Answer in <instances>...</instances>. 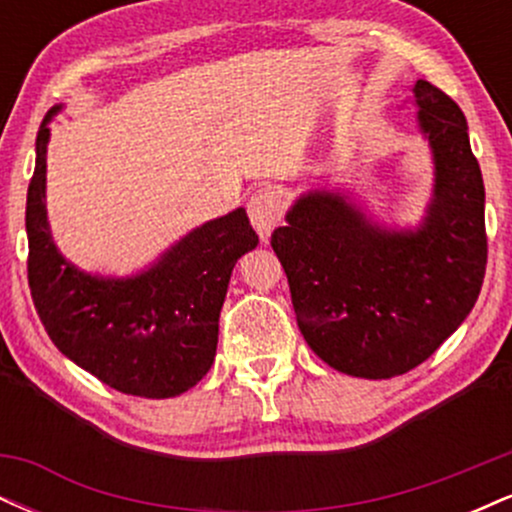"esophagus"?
I'll use <instances>...</instances> for the list:
<instances>
[{
	"label": "esophagus",
	"instance_id": "esophagus-1",
	"mask_svg": "<svg viewBox=\"0 0 512 512\" xmlns=\"http://www.w3.org/2000/svg\"><path fill=\"white\" fill-rule=\"evenodd\" d=\"M281 211H284V199L274 187H260L257 192H252L248 199V216L252 228L260 233L262 240L272 236V231L279 226Z\"/></svg>",
	"mask_w": 512,
	"mask_h": 512
}]
</instances>
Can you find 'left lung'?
Instances as JSON below:
<instances>
[{
    "label": "left lung",
    "mask_w": 512,
    "mask_h": 512,
    "mask_svg": "<svg viewBox=\"0 0 512 512\" xmlns=\"http://www.w3.org/2000/svg\"><path fill=\"white\" fill-rule=\"evenodd\" d=\"M436 192L414 233L373 226L332 192L293 204L272 248L305 342L327 366L383 380L424 363L477 303L486 272L484 180L460 105L414 84Z\"/></svg>",
    "instance_id": "left-lung-1"
}]
</instances>
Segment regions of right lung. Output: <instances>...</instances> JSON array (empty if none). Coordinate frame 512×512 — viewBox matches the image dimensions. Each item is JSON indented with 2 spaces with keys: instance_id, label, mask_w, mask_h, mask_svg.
Listing matches in <instances>:
<instances>
[{
  "instance_id": "add662e5",
  "label": "right lung",
  "mask_w": 512,
  "mask_h": 512,
  "mask_svg": "<svg viewBox=\"0 0 512 512\" xmlns=\"http://www.w3.org/2000/svg\"><path fill=\"white\" fill-rule=\"evenodd\" d=\"M35 139L26 199L28 286L52 344L117 392L175 397L207 375L219 315L238 257L257 245L245 209L214 219L173 245L149 272L98 279L74 269L52 243L45 211L48 120Z\"/></svg>"
}]
</instances>
